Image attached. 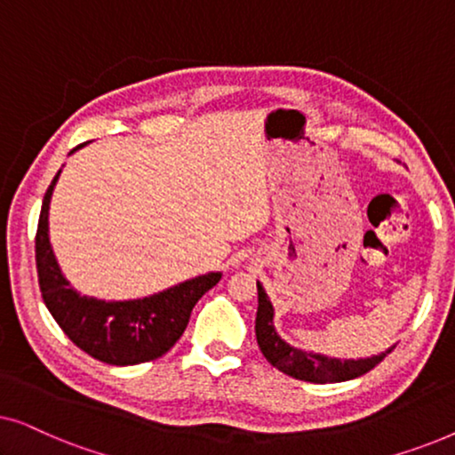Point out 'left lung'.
<instances>
[{
  "instance_id": "left-lung-1",
  "label": "left lung",
  "mask_w": 455,
  "mask_h": 455,
  "mask_svg": "<svg viewBox=\"0 0 455 455\" xmlns=\"http://www.w3.org/2000/svg\"><path fill=\"white\" fill-rule=\"evenodd\" d=\"M257 290L259 310L257 323H254V331H257L259 347L260 352H263V356L269 360L277 371L285 372V375L310 383L350 381V379H356L360 375H364V372H369L371 369H375V366L395 347L391 346L385 352L371 358L339 360L290 346L288 341H283L275 331V325H273V304L269 300V296L265 294V288L259 282Z\"/></svg>"
}]
</instances>
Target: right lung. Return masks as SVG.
Wrapping results in <instances>:
<instances>
[{
  "label": "right lung",
  "mask_w": 455,
  "mask_h": 455,
  "mask_svg": "<svg viewBox=\"0 0 455 455\" xmlns=\"http://www.w3.org/2000/svg\"><path fill=\"white\" fill-rule=\"evenodd\" d=\"M72 148L70 153L78 151ZM61 170L43 198L35 238L36 273L43 302L68 338L101 363L128 366L155 360L182 338L195 304L221 279L207 273L139 300H99L80 296L61 273L49 242V203Z\"/></svg>",
  "instance_id": "add662e5"
}]
</instances>
